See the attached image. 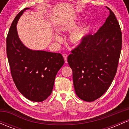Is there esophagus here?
I'll return each mask as SVG.
<instances>
[{
	"mask_svg": "<svg viewBox=\"0 0 129 129\" xmlns=\"http://www.w3.org/2000/svg\"><path fill=\"white\" fill-rule=\"evenodd\" d=\"M62 56H63V59H64L65 60V62L67 63V54L65 53V54H63Z\"/></svg>",
	"mask_w": 129,
	"mask_h": 129,
	"instance_id": "1",
	"label": "esophagus"
}]
</instances>
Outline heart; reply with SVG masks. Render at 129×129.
<instances>
[{
	"mask_svg": "<svg viewBox=\"0 0 129 129\" xmlns=\"http://www.w3.org/2000/svg\"><path fill=\"white\" fill-rule=\"evenodd\" d=\"M81 20V17H75L63 22L57 28V31L60 33H70L75 29L73 32L71 33L69 36L70 42L75 46L79 45L82 43L90 29V23L87 22L77 29L76 28L78 27ZM53 39L55 41H60L61 38L57 35H54L53 36Z\"/></svg>",
	"mask_w": 129,
	"mask_h": 129,
	"instance_id": "1",
	"label": "heart"
}]
</instances>
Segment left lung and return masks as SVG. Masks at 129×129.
I'll use <instances>...</instances> for the list:
<instances>
[{
    "mask_svg": "<svg viewBox=\"0 0 129 129\" xmlns=\"http://www.w3.org/2000/svg\"><path fill=\"white\" fill-rule=\"evenodd\" d=\"M107 8L109 16L103 25L94 35L85 37L67 57L76 94L87 102L97 100L109 89L120 56V26L114 13Z\"/></svg>",
    "mask_w": 129,
    "mask_h": 129,
    "instance_id": "1",
    "label": "left lung"
}]
</instances>
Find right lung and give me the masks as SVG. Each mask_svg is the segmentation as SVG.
Masks as SVG:
<instances>
[{
  "instance_id": "obj_1",
  "label": "right lung",
  "mask_w": 129,
  "mask_h": 129,
  "mask_svg": "<svg viewBox=\"0 0 129 129\" xmlns=\"http://www.w3.org/2000/svg\"><path fill=\"white\" fill-rule=\"evenodd\" d=\"M26 8L16 16L7 38V54L11 76L18 90L34 102L45 100L52 92L57 73L64 63L60 53L34 50L20 41L17 23Z\"/></svg>"
}]
</instances>
